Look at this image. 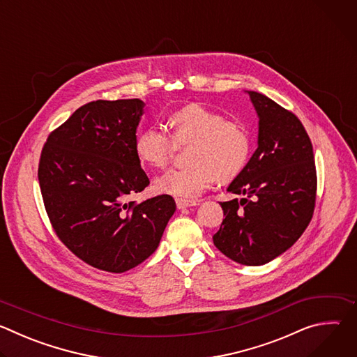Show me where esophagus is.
<instances>
[{
	"mask_svg": "<svg viewBox=\"0 0 357 357\" xmlns=\"http://www.w3.org/2000/svg\"><path fill=\"white\" fill-rule=\"evenodd\" d=\"M175 202H176L178 209H185V208H190V206L199 205L197 200H190V199H179V197H176Z\"/></svg>",
	"mask_w": 357,
	"mask_h": 357,
	"instance_id": "obj_1",
	"label": "esophagus"
}]
</instances>
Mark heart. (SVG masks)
<instances>
[{
    "instance_id": "b5f03b06",
    "label": "heart",
    "mask_w": 357,
    "mask_h": 357,
    "mask_svg": "<svg viewBox=\"0 0 357 357\" xmlns=\"http://www.w3.org/2000/svg\"><path fill=\"white\" fill-rule=\"evenodd\" d=\"M176 144L190 141L183 168L162 174L155 186L160 192L195 197L219 181H229L245 167L250 134L238 120H226L219 112L197 103L174 112L169 119ZM175 149L171 135L160 126H148L135 138V154L146 165L165 167Z\"/></svg>"
}]
</instances>
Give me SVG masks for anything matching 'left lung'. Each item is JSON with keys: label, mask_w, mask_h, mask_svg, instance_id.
Returning <instances> with one entry per match:
<instances>
[{"label": "left lung", "mask_w": 357, "mask_h": 357, "mask_svg": "<svg viewBox=\"0 0 357 357\" xmlns=\"http://www.w3.org/2000/svg\"><path fill=\"white\" fill-rule=\"evenodd\" d=\"M259 116V146L220 202L225 219L215 245L236 263L263 266L308 227L317 200L311 139L298 117L257 91H247Z\"/></svg>", "instance_id": "8db88e82"}]
</instances>
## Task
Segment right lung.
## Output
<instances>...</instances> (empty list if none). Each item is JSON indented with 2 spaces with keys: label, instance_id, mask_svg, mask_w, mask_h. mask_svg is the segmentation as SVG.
Listing matches in <instances>:
<instances>
[{
  "label": "right lung",
  "instance_id": "right-lung-1",
  "mask_svg": "<svg viewBox=\"0 0 357 357\" xmlns=\"http://www.w3.org/2000/svg\"><path fill=\"white\" fill-rule=\"evenodd\" d=\"M144 101L96 100L49 134L38 179L61 241L86 264L124 273L154 252L176 205L160 195L137 203L149 179L135 154Z\"/></svg>",
  "mask_w": 357,
  "mask_h": 357
}]
</instances>
